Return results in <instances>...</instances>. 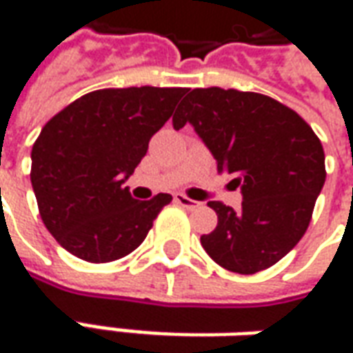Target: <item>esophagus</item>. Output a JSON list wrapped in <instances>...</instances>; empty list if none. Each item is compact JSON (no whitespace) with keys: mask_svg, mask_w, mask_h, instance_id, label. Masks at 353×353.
Segmentation results:
<instances>
[{"mask_svg":"<svg viewBox=\"0 0 353 353\" xmlns=\"http://www.w3.org/2000/svg\"><path fill=\"white\" fill-rule=\"evenodd\" d=\"M174 200H176V202H177V204H179V206L187 208V210H191V208H196V206H199V202H196V200L187 199L185 194H176V196H174Z\"/></svg>","mask_w":353,"mask_h":353,"instance_id":"obj_1","label":"esophagus"}]
</instances>
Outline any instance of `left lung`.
I'll return each instance as SVG.
<instances>
[{
    "mask_svg": "<svg viewBox=\"0 0 353 353\" xmlns=\"http://www.w3.org/2000/svg\"><path fill=\"white\" fill-rule=\"evenodd\" d=\"M191 124L217 162V172L240 187L242 208L208 202L217 227L202 248L230 272L255 274L276 265L303 238L325 183V154L318 136L293 109L257 92L219 87L189 90L172 119Z\"/></svg>",
    "mask_w": 353,
    "mask_h": 353,
    "instance_id": "obj_1",
    "label": "left lung"
}]
</instances>
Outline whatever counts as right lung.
Masks as SVG:
<instances>
[{"label": "right lung", "mask_w": 353, "mask_h": 353, "mask_svg": "<svg viewBox=\"0 0 353 353\" xmlns=\"http://www.w3.org/2000/svg\"><path fill=\"white\" fill-rule=\"evenodd\" d=\"M187 88L94 90L43 126L32 147V187L39 214L64 250L109 263L145 240L172 196L132 199L124 181L145 157Z\"/></svg>", "instance_id": "obj_1"}]
</instances>
